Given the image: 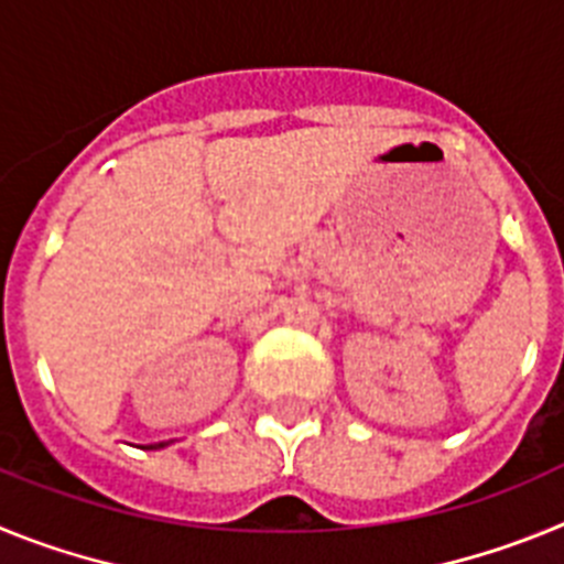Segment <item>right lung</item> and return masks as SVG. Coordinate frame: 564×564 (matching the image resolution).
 Masks as SVG:
<instances>
[{
    "label": "right lung",
    "mask_w": 564,
    "mask_h": 564,
    "mask_svg": "<svg viewBox=\"0 0 564 564\" xmlns=\"http://www.w3.org/2000/svg\"><path fill=\"white\" fill-rule=\"evenodd\" d=\"M161 446H166V443H154V446H149V449H161Z\"/></svg>",
    "instance_id": "add662e5"
}]
</instances>
